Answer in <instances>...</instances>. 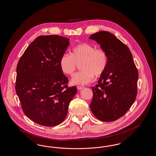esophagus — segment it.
Here are the masks:
<instances>
[{
  "label": "esophagus",
  "instance_id": "esophagus-1",
  "mask_svg": "<svg viewBox=\"0 0 156 156\" xmlns=\"http://www.w3.org/2000/svg\"><path fill=\"white\" fill-rule=\"evenodd\" d=\"M84 87H81V86H78L77 87V89H78V90H81V89H83Z\"/></svg>",
  "mask_w": 156,
  "mask_h": 156
}]
</instances>
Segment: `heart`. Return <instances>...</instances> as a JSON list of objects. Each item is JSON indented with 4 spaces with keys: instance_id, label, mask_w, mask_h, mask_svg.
<instances>
[{
    "instance_id": "1",
    "label": "heart",
    "mask_w": 156,
    "mask_h": 156,
    "mask_svg": "<svg viewBox=\"0 0 156 156\" xmlns=\"http://www.w3.org/2000/svg\"><path fill=\"white\" fill-rule=\"evenodd\" d=\"M81 69L73 75L71 80L72 85H84L92 81L94 74H102L108 64L106 52L101 48L88 43L76 45L71 50V55L64 54L61 57L59 66L65 74L71 75L74 73L76 64Z\"/></svg>"
}]
</instances>
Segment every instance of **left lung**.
Listing matches in <instances>:
<instances>
[{
	"mask_svg": "<svg viewBox=\"0 0 156 156\" xmlns=\"http://www.w3.org/2000/svg\"><path fill=\"white\" fill-rule=\"evenodd\" d=\"M106 52L108 64L96 87L90 108L97 119L112 122L123 116L137 96L138 71L129 48L108 31L89 37Z\"/></svg>",
	"mask_w": 156,
	"mask_h": 156,
	"instance_id": "8db88e82",
	"label": "left lung"
}]
</instances>
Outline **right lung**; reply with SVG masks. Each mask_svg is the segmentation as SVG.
I'll return each mask as SVG.
<instances>
[{"label": "right lung", "instance_id": "right-lung-1", "mask_svg": "<svg viewBox=\"0 0 156 156\" xmlns=\"http://www.w3.org/2000/svg\"><path fill=\"white\" fill-rule=\"evenodd\" d=\"M69 40L57 35L38 36L27 48L17 66L15 88L23 111L41 126L61 123L77 92L76 87H68V80L59 66Z\"/></svg>", "mask_w": 156, "mask_h": 156}]
</instances>
